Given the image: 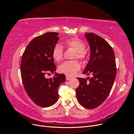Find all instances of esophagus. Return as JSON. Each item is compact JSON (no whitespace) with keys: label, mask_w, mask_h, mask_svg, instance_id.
I'll use <instances>...</instances> for the list:
<instances>
[{"label":"esophagus","mask_w":134,"mask_h":134,"mask_svg":"<svg viewBox=\"0 0 134 134\" xmlns=\"http://www.w3.org/2000/svg\"><path fill=\"white\" fill-rule=\"evenodd\" d=\"M70 79H71V76H68V75H66V80H70Z\"/></svg>","instance_id":"esophagus-1"}]
</instances>
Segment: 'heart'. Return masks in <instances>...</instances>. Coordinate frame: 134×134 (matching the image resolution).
<instances>
[{"instance_id": "heart-1", "label": "heart", "mask_w": 134, "mask_h": 134, "mask_svg": "<svg viewBox=\"0 0 134 134\" xmlns=\"http://www.w3.org/2000/svg\"><path fill=\"white\" fill-rule=\"evenodd\" d=\"M67 47L72 48L76 51L74 58L83 60L86 56V45L84 43L76 37L70 38L66 40L64 42ZM64 48L60 44L57 43L54 46L52 51V56L56 62H59L63 59ZM80 68V64L76 60L66 61L62 63L59 66V70L60 72L69 75H74Z\"/></svg>"}]
</instances>
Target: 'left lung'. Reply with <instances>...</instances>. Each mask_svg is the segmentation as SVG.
Here are the masks:
<instances>
[{"label":"left lung","instance_id":"obj_1","mask_svg":"<svg viewBox=\"0 0 134 134\" xmlns=\"http://www.w3.org/2000/svg\"><path fill=\"white\" fill-rule=\"evenodd\" d=\"M85 37L91 55L83 73L92 74L93 77L89 82L86 78H77L79 86L76 89V96L83 107L93 109L102 104L110 93L116 75V65L114 51L106 40L93 33L86 34Z\"/></svg>","mask_w":134,"mask_h":134}]
</instances>
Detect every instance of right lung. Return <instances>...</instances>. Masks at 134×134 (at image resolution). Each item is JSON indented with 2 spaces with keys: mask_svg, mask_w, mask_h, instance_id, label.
I'll use <instances>...</instances> for the list:
<instances>
[{
  "mask_svg": "<svg viewBox=\"0 0 134 134\" xmlns=\"http://www.w3.org/2000/svg\"><path fill=\"white\" fill-rule=\"evenodd\" d=\"M57 32H47L35 37L28 43L22 55L21 74L28 96L42 107H48L59 98L60 85L66 80L65 75L56 73L53 78H46L47 72L56 69L52 51L59 38Z\"/></svg>",
  "mask_w": 134,
  "mask_h": 134,
  "instance_id": "right-lung-1",
  "label": "right lung"
}]
</instances>
